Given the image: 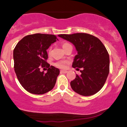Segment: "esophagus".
Returning <instances> with one entry per match:
<instances>
[{"label": "esophagus", "instance_id": "obj_1", "mask_svg": "<svg viewBox=\"0 0 127 127\" xmlns=\"http://www.w3.org/2000/svg\"><path fill=\"white\" fill-rule=\"evenodd\" d=\"M60 72L61 73H67V71H66V70H61V71H60Z\"/></svg>", "mask_w": 127, "mask_h": 127}]
</instances>
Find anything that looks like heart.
Listing matches in <instances>:
<instances>
[{"mask_svg":"<svg viewBox=\"0 0 127 127\" xmlns=\"http://www.w3.org/2000/svg\"><path fill=\"white\" fill-rule=\"evenodd\" d=\"M71 45L68 43H63L62 45V47L64 50L66 49L67 47L70 46ZM48 55L50 56L51 54H52V48H50L48 50ZM67 63V61H59L56 62L55 63V66H56L57 67H59V68H61V69H64L66 67V64Z\"/></svg>","mask_w":127,"mask_h":127,"instance_id":"obj_1","label":"heart"}]
</instances>
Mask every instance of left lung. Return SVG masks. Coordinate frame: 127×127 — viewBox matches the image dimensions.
Returning <instances> with one entry per match:
<instances>
[{
	"label": "left lung",
	"instance_id": "left-lung-1",
	"mask_svg": "<svg viewBox=\"0 0 127 127\" xmlns=\"http://www.w3.org/2000/svg\"><path fill=\"white\" fill-rule=\"evenodd\" d=\"M58 36L75 46L77 55L74 58L72 67L83 68L81 74H76L75 79L71 82L72 89L82 96L93 95L99 92L109 72V56L103 43L97 37L86 33Z\"/></svg>",
	"mask_w": 127,
	"mask_h": 127
}]
</instances>
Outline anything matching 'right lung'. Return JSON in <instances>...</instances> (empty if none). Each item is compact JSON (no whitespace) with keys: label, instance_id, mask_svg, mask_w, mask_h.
Returning a JSON list of instances; mask_svg holds the SVG:
<instances>
[{"label":"right lung","instance_id":"1","mask_svg":"<svg viewBox=\"0 0 127 127\" xmlns=\"http://www.w3.org/2000/svg\"><path fill=\"white\" fill-rule=\"evenodd\" d=\"M52 34H35L23 38L13 50L14 69L22 87L32 94L42 95L52 90L60 74L59 69L47 63V50L57 40ZM46 66L47 73L39 71Z\"/></svg>","mask_w":127,"mask_h":127}]
</instances>
